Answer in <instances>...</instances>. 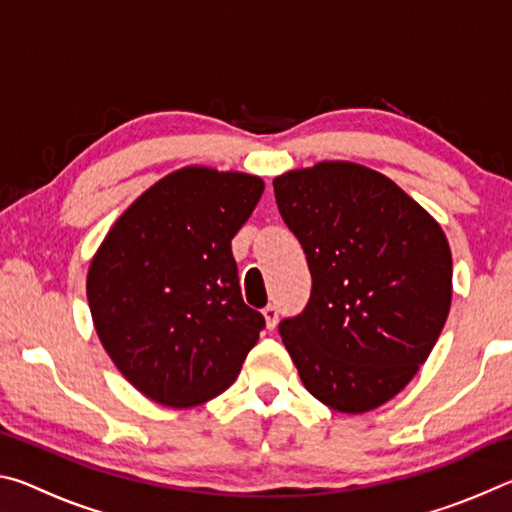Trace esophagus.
Instances as JSON below:
<instances>
[{
	"label": "esophagus",
	"instance_id": "34e87169",
	"mask_svg": "<svg viewBox=\"0 0 512 512\" xmlns=\"http://www.w3.org/2000/svg\"><path fill=\"white\" fill-rule=\"evenodd\" d=\"M262 314H264V318H266V327L273 329V327L277 325V316H280V311H277L275 305H268V307L262 309Z\"/></svg>",
	"mask_w": 512,
	"mask_h": 512
}]
</instances>
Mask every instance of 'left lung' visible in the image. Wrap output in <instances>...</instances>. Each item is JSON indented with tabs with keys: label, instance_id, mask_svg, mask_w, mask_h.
<instances>
[{
	"label": "left lung",
	"instance_id": "1",
	"mask_svg": "<svg viewBox=\"0 0 512 512\" xmlns=\"http://www.w3.org/2000/svg\"><path fill=\"white\" fill-rule=\"evenodd\" d=\"M277 210L311 273L302 314L280 323L307 391L366 413L415 377L452 305V250L436 219L391 178L318 162L273 180Z\"/></svg>",
	"mask_w": 512,
	"mask_h": 512
}]
</instances>
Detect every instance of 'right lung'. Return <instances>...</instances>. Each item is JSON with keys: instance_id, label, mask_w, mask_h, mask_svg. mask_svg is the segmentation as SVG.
<instances>
[{"instance_id": "add662e5", "label": "right lung", "mask_w": 512, "mask_h": 512, "mask_svg": "<svg viewBox=\"0 0 512 512\" xmlns=\"http://www.w3.org/2000/svg\"><path fill=\"white\" fill-rule=\"evenodd\" d=\"M264 180L185 167L119 216L92 257L88 302L99 341L149 400L194 406L237 379L264 329L239 289L230 241Z\"/></svg>"}]
</instances>
